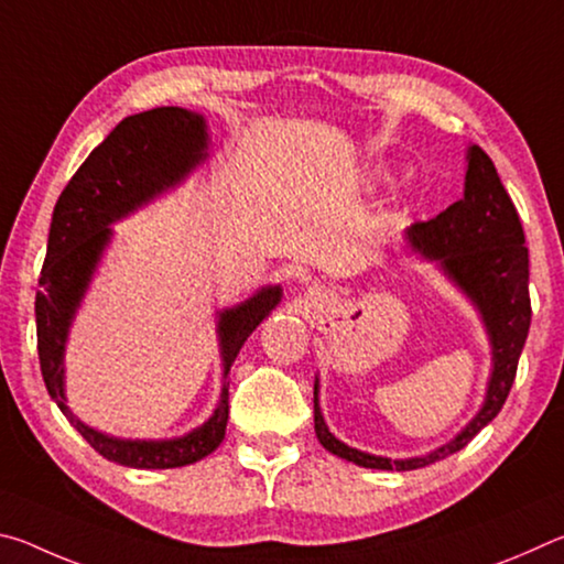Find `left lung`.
<instances>
[{
	"mask_svg": "<svg viewBox=\"0 0 564 564\" xmlns=\"http://www.w3.org/2000/svg\"><path fill=\"white\" fill-rule=\"evenodd\" d=\"M410 251L435 261L480 313L492 348V370L482 408L437 451L390 460L340 443L328 431L318 403V378L313 386V423L328 453L373 470H417L453 455L473 441L500 413L518 373V360L530 330V259L524 231L512 198L505 191L490 156L480 147L467 149L465 194L431 221L413 224L405 231Z\"/></svg>",
	"mask_w": 564,
	"mask_h": 564,
	"instance_id": "obj_1",
	"label": "left lung"
}]
</instances>
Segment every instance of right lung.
Returning a JSON list of instances; mask_svg holds the SVG:
<instances>
[{"label": "right lung", "mask_w": 564, "mask_h": 564, "mask_svg": "<svg viewBox=\"0 0 564 564\" xmlns=\"http://www.w3.org/2000/svg\"><path fill=\"white\" fill-rule=\"evenodd\" d=\"M206 119L181 107H159L117 123L72 176L54 206L50 243L36 291V350L44 386L69 423L111 463L166 470L191 465L221 445L228 423V370L256 326L281 303V285H265L251 299L218 311L224 388L214 415L171 441H123L82 423L64 393V352L76 308L111 241V224L181 184L208 156Z\"/></svg>", "instance_id": "1"}]
</instances>
